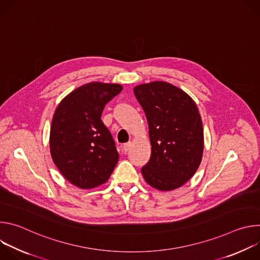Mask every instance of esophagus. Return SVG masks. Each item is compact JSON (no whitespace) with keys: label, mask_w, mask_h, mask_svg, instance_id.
<instances>
[{"label":"esophagus","mask_w":260,"mask_h":260,"mask_svg":"<svg viewBox=\"0 0 260 260\" xmlns=\"http://www.w3.org/2000/svg\"><path fill=\"white\" fill-rule=\"evenodd\" d=\"M131 147H132V143H131V142L125 143V144L123 145V150H124V151H128V150L131 149Z\"/></svg>","instance_id":"34e87169"}]
</instances>
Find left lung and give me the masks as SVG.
<instances>
[{
  "label": "left lung",
  "instance_id": "left-lung-1",
  "mask_svg": "<svg viewBox=\"0 0 260 260\" xmlns=\"http://www.w3.org/2000/svg\"><path fill=\"white\" fill-rule=\"evenodd\" d=\"M134 92L145 112L151 142V156L142 175L158 190L179 188L202 161L204 132L199 109L187 93L168 82L141 84Z\"/></svg>",
  "mask_w": 260,
  "mask_h": 260
}]
</instances>
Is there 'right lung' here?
I'll return each instance as SVG.
<instances>
[{
	"label": "right lung",
	"instance_id": "1",
	"mask_svg": "<svg viewBox=\"0 0 260 260\" xmlns=\"http://www.w3.org/2000/svg\"><path fill=\"white\" fill-rule=\"evenodd\" d=\"M119 84L91 82L68 94L57 106L50 128V153L61 175L88 189L107 182L119 154L101 116Z\"/></svg>",
	"mask_w": 260,
	"mask_h": 260
}]
</instances>
